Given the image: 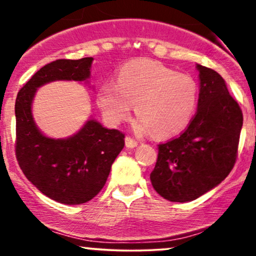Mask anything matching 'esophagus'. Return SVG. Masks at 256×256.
Listing matches in <instances>:
<instances>
[{"label":"esophagus","mask_w":256,"mask_h":256,"mask_svg":"<svg viewBox=\"0 0 256 256\" xmlns=\"http://www.w3.org/2000/svg\"><path fill=\"white\" fill-rule=\"evenodd\" d=\"M125 146H128V148H136L137 146V140H134V138H131L130 136H128L125 138Z\"/></svg>","instance_id":"34e87169"}]
</instances>
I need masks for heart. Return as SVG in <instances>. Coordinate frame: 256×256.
<instances>
[{
	"label": "heart",
	"mask_w": 256,
	"mask_h": 256,
	"mask_svg": "<svg viewBox=\"0 0 256 256\" xmlns=\"http://www.w3.org/2000/svg\"><path fill=\"white\" fill-rule=\"evenodd\" d=\"M198 85L188 74L156 61H131L119 70L116 84L106 83L98 91V104L106 119L118 125L138 114L136 128L170 137L183 131L198 107Z\"/></svg>",
	"instance_id": "heart-1"
}]
</instances>
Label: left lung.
<instances>
[{
	"mask_svg": "<svg viewBox=\"0 0 256 256\" xmlns=\"http://www.w3.org/2000/svg\"><path fill=\"white\" fill-rule=\"evenodd\" d=\"M198 112L180 136L158 146L150 180L158 195L189 202L222 183L237 156L243 116L222 76L196 64Z\"/></svg>",
	"mask_w": 256,
	"mask_h": 256,
	"instance_id": "left-lung-1",
	"label": "left lung"
}]
</instances>
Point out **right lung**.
I'll list each match as a JSON object with an SVG mask.
<instances>
[{"label": "right lung", "instance_id": "right-lung-1", "mask_svg": "<svg viewBox=\"0 0 256 256\" xmlns=\"http://www.w3.org/2000/svg\"><path fill=\"white\" fill-rule=\"evenodd\" d=\"M92 58L56 60L32 76L16 100L18 162L40 192L64 204H82L101 192L114 160L125 146V134L104 128L92 118L66 138H52L40 130L32 104L37 90L52 82L90 84Z\"/></svg>", "mask_w": 256, "mask_h": 256}]
</instances>
